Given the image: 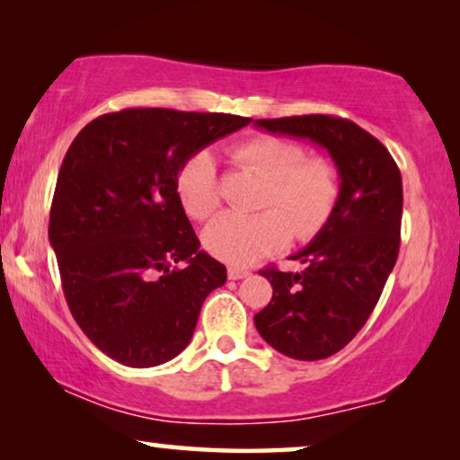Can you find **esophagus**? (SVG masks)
Masks as SVG:
<instances>
[{
	"mask_svg": "<svg viewBox=\"0 0 460 460\" xmlns=\"http://www.w3.org/2000/svg\"><path fill=\"white\" fill-rule=\"evenodd\" d=\"M249 274H251L249 270H244V268H234V266L228 268V279H230V280H241V279H247Z\"/></svg>",
	"mask_w": 460,
	"mask_h": 460,
	"instance_id": "obj_1",
	"label": "esophagus"
}]
</instances>
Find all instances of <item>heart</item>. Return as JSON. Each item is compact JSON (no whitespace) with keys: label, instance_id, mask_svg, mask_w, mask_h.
<instances>
[{"label":"heart","instance_id":"obj_1","mask_svg":"<svg viewBox=\"0 0 460 460\" xmlns=\"http://www.w3.org/2000/svg\"><path fill=\"white\" fill-rule=\"evenodd\" d=\"M241 165L268 180L260 213L226 211L207 226V253L234 266H244L285 247L291 234L307 241L329 222L339 203V172L324 156H307L297 142L260 136L232 148ZM180 203L194 219L211 217L219 207L216 159L207 150L188 156L175 180Z\"/></svg>","mask_w":460,"mask_h":460}]
</instances>
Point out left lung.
Wrapping results in <instances>:
<instances>
[{"label":"left lung","instance_id":"8db88e82","mask_svg":"<svg viewBox=\"0 0 460 460\" xmlns=\"http://www.w3.org/2000/svg\"><path fill=\"white\" fill-rule=\"evenodd\" d=\"M270 134L326 148L341 192L324 228L291 260L301 272L261 270L272 301L255 314L260 335L295 360H323L367 324L400 251L402 175L389 150L360 125L331 115L257 119Z\"/></svg>","mask_w":460,"mask_h":460}]
</instances>
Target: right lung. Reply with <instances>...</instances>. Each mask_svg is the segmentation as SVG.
I'll list each match as a JSON object with an SVG mask.
<instances>
[{
  "mask_svg": "<svg viewBox=\"0 0 460 460\" xmlns=\"http://www.w3.org/2000/svg\"><path fill=\"white\" fill-rule=\"evenodd\" d=\"M224 112L125 109L79 131L56 181L49 244L81 331L112 360L159 367L190 343L226 266L200 251L175 180L188 156L244 128Z\"/></svg>",
  "mask_w": 460,
  "mask_h": 460,
  "instance_id": "right-lung-1",
  "label": "right lung"
}]
</instances>
